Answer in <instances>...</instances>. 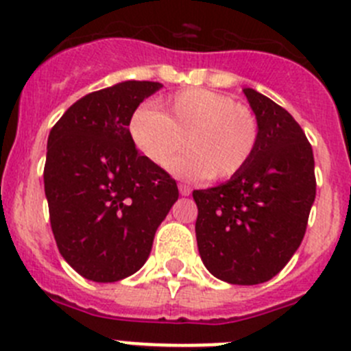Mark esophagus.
<instances>
[{
  "instance_id": "obj_1",
  "label": "esophagus",
  "mask_w": 351,
  "mask_h": 351,
  "mask_svg": "<svg viewBox=\"0 0 351 351\" xmlns=\"http://www.w3.org/2000/svg\"><path fill=\"white\" fill-rule=\"evenodd\" d=\"M178 190H180V195H183V197L190 195V192H192V190H190V186L189 185H183V183H180Z\"/></svg>"
}]
</instances>
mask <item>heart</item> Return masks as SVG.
<instances>
[{"label": "heart", "instance_id": "heart-1", "mask_svg": "<svg viewBox=\"0 0 351 351\" xmlns=\"http://www.w3.org/2000/svg\"><path fill=\"white\" fill-rule=\"evenodd\" d=\"M130 135L138 151L159 168L173 165L183 178L228 180L238 175L258 144L254 111L230 96L207 89H185L162 103V111L141 106L130 120Z\"/></svg>", "mask_w": 351, "mask_h": 351}]
</instances>
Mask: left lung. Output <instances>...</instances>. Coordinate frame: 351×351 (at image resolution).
Returning a JSON list of instances; mask_svg holds the SVG:
<instances>
[{"mask_svg":"<svg viewBox=\"0 0 351 351\" xmlns=\"http://www.w3.org/2000/svg\"><path fill=\"white\" fill-rule=\"evenodd\" d=\"M258 121V144L248 165L226 183L193 190L200 258L231 285L269 281L304 240L315 199L314 154L285 108L243 89Z\"/></svg>","mask_w":351,"mask_h":351,"instance_id":"left-lung-1","label":"left lung"}]
</instances>
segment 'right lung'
Wrapping results in <instances>:
<instances>
[{"mask_svg":"<svg viewBox=\"0 0 351 351\" xmlns=\"http://www.w3.org/2000/svg\"><path fill=\"white\" fill-rule=\"evenodd\" d=\"M162 84L127 80L71 104L47 137L44 192L64 261L85 280L137 273L178 200L176 182L132 141V117Z\"/></svg>","mask_w":351,"mask_h":351,"instance_id":"obj_1","label":"right lung"}]
</instances>
